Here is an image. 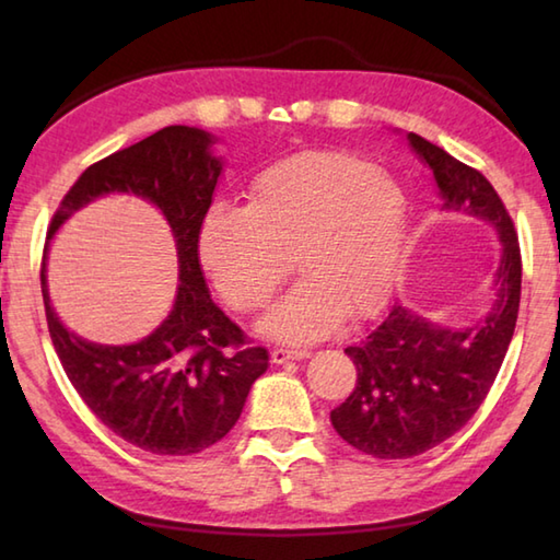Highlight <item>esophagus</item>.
Here are the masks:
<instances>
[{
  "instance_id": "1",
  "label": "esophagus",
  "mask_w": 560,
  "mask_h": 560,
  "mask_svg": "<svg viewBox=\"0 0 560 560\" xmlns=\"http://www.w3.org/2000/svg\"><path fill=\"white\" fill-rule=\"evenodd\" d=\"M307 359L305 349H293V347H273L271 349V361L273 363H287V361H301Z\"/></svg>"
}]
</instances>
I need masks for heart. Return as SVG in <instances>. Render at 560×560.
Returning <instances> with one entry per match:
<instances>
[{"instance_id": "b5f03b06", "label": "heart", "mask_w": 560, "mask_h": 560, "mask_svg": "<svg viewBox=\"0 0 560 560\" xmlns=\"http://www.w3.org/2000/svg\"><path fill=\"white\" fill-rule=\"evenodd\" d=\"M404 237L407 201L392 177L347 151H301L253 177L247 207L205 213L199 259L241 313L265 307L295 259L305 279L261 329L307 341L329 331L339 311L359 319L389 299Z\"/></svg>"}]
</instances>
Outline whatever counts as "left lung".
Instances as JSON below:
<instances>
[{
    "instance_id": "left-lung-1",
    "label": "left lung",
    "mask_w": 560,
    "mask_h": 560,
    "mask_svg": "<svg viewBox=\"0 0 560 560\" xmlns=\"http://www.w3.org/2000/svg\"><path fill=\"white\" fill-rule=\"evenodd\" d=\"M431 165L445 209L495 225L503 243L495 303L469 329L438 327L392 305L371 335L343 349L355 365V387L331 411V425L355 450L377 459H407L467 425L483 404L513 339L522 255L515 223L493 185L471 165L431 141L409 135Z\"/></svg>"
}]
</instances>
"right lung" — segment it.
Instances as JSON below:
<instances>
[{"label":"right lung","instance_id":"add662e5","mask_svg":"<svg viewBox=\"0 0 560 560\" xmlns=\"http://www.w3.org/2000/svg\"><path fill=\"white\" fill-rule=\"evenodd\" d=\"M211 135L171 125L108 159L89 165L59 201L47 237L67 217L108 192H132L156 205L177 247V295L163 325L129 347H103L71 335L40 287L47 329L69 383L110 428L153 455H195L211 447L241 419L247 392L267 371L265 347L211 301L199 265V229L211 207L221 161Z\"/></svg>","mask_w":560,"mask_h":560}]
</instances>
